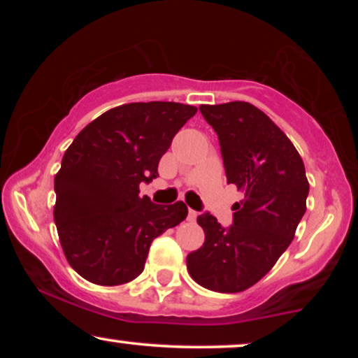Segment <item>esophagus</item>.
<instances>
[{"mask_svg": "<svg viewBox=\"0 0 358 358\" xmlns=\"http://www.w3.org/2000/svg\"><path fill=\"white\" fill-rule=\"evenodd\" d=\"M187 220H189V222H195V220H197V212H195V210H192V208H189Z\"/></svg>", "mask_w": 358, "mask_h": 358, "instance_id": "34e87169", "label": "esophagus"}]
</instances>
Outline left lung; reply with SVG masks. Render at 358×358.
Here are the masks:
<instances>
[{
    "mask_svg": "<svg viewBox=\"0 0 358 358\" xmlns=\"http://www.w3.org/2000/svg\"><path fill=\"white\" fill-rule=\"evenodd\" d=\"M199 109L218 135L228 184L244 199L233 205L229 228L199 215L205 243L187 256V271L208 290L238 293L261 280L290 246L310 184L295 146L256 106L234 101Z\"/></svg>",
    "mask_w": 358,
    "mask_h": 358,
    "instance_id": "obj_1",
    "label": "left lung"
}]
</instances>
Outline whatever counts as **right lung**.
Returning <instances> with one entry per match:
<instances>
[{
    "label": "right lung",
    "mask_w": 358,
    "mask_h": 358,
    "mask_svg": "<svg viewBox=\"0 0 358 358\" xmlns=\"http://www.w3.org/2000/svg\"><path fill=\"white\" fill-rule=\"evenodd\" d=\"M197 107L179 102H131L87 124L62 159L53 208L70 266L96 285H122L143 272L151 243L187 217L184 202L156 205L140 184Z\"/></svg>",
    "instance_id": "add662e5"
}]
</instances>
